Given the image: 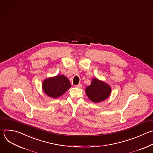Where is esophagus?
<instances>
[{"mask_svg":"<svg viewBox=\"0 0 153 153\" xmlns=\"http://www.w3.org/2000/svg\"><path fill=\"white\" fill-rule=\"evenodd\" d=\"M76 87L77 88H82V84H79V85H76Z\"/></svg>","mask_w":153,"mask_h":153,"instance_id":"1","label":"esophagus"}]
</instances>
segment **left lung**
<instances>
[{
	"label": "left lung",
	"mask_w": 153,
	"mask_h": 153,
	"mask_svg": "<svg viewBox=\"0 0 153 153\" xmlns=\"http://www.w3.org/2000/svg\"><path fill=\"white\" fill-rule=\"evenodd\" d=\"M110 85L97 77L92 80L91 83L85 89V92L91 101L95 103L106 100L111 94Z\"/></svg>",
	"instance_id": "obj_1"
}]
</instances>
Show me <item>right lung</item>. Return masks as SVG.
<instances>
[{
  "label": "right lung",
  "instance_id": "add662e5",
  "mask_svg": "<svg viewBox=\"0 0 153 153\" xmlns=\"http://www.w3.org/2000/svg\"><path fill=\"white\" fill-rule=\"evenodd\" d=\"M71 86L68 79L62 74L47 78L42 83V88L44 93L53 98L61 96Z\"/></svg>",
  "mask_w": 153,
  "mask_h": 153
}]
</instances>
